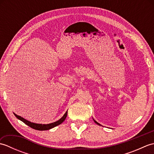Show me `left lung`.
Segmentation results:
<instances>
[{
    "instance_id": "1",
    "label": "left lung",
    "mask_w": 154,
    "mask_h": 154,
    "mask_svg": "<svg viewBox=\"0 0 154 154\" xmlns=\"http://www.w3.org/2000/svg\"><path fill=\"white\" fill-rule=\"evenodd\" d=\"M94 122H95V123H97V124H99V125H100V124H99V123H98L97 122H96V121H95V120H94Z\"/></svg>"
}]
</instances>
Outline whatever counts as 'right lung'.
I'll return each instance as SVG.
<instances>
[{
	"label": "right lung",
	"mask_w": 154,
	"mask_h": 154,
	"mask_svg": "<svg viewBox=\"0 0 154 154\" xmlns=\"http://www.w3.org/2000/svg\"><path fill=\"white\" fill-rule=\"evenodd\" d=\"M14 114L15 115V116L18 119L20 120L21 121H22L23 122L25 123L26 125H28V126H30V128L35 130H50L52 128L55 127L56 126L60 125L62 122H63L65 120V119H66L67 115V111L65 113V114L63 115V116L61 118V119H60L59 120L56 121V122H53V123H51V124H35L33 122H29V121L26 120L24 119H23L22 117L20 116L17 114H16L14 113Z\"/></svg>",
	"instance_id": "1"
}]
</instances>
